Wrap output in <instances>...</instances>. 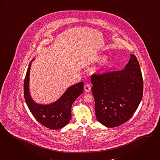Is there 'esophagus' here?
Masks as SVG:
<instances>
[{"label":"esophagus","instance_id":"esophagus-1","mask_svg":"<svg viewBox=\"0 0 160 160\" xmlns=\"http://www.w3.org/2000/svg\"><path fill=\"white\" fill-rule=\"evenodd\" d=\"M84 89L86 92H90V90H91V87H90L89 84H86L84 86Z\"/></svg>","mask_w":160,"mask_h":160}]
</instances>
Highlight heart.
Here are the masks:
<instances>
[{
	"label": "heart",
	"mask_w": 160,
	"mask_h": 160,
	"mask_svg": "<svg viewBox=\"0 0 160 160\" xmlns=\"http://www.w3.org/2000/svg\"><path fill=\"white\" fill-rule=\"evenodd\" d=\"M110 64V60L108 58H104L102 60V66L103 67H107Z\"/></svg>",
	"instance_id": "b5f03b06"
}]
</instances>
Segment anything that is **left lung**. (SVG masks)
Wrapping results in <instances>:
<instances>
[{"mask_svg": "<svg viewBox=\"0 0 160 160\" xmlns=\"http://www.w3.org/2000/svg\"><path fill=\"white\" fill-rule=\"evenodd\" d=\"M91 82L96 118L107 128L117 127L128 122L143 96L142 74L133 54L124 69L94 74Z\"/></svg>", "mask_w": 160, "mask_h": 160, "instance_id": "obj_1", "label": "left lung"}]
</instances>
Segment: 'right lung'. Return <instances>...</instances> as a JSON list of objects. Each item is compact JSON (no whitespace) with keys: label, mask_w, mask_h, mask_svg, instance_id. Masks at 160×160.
<instances>
[{"label":"right lung","mask_w":160,"mask_h":160,"mask_svg":"<svg viewBox=\"0 0 160 160\" xmlns=\"http://www.w3.org/2000/svg\"><path fill=\"white\" fill-rule=\"evenodd\" d=\"M27 71L24 83V95L26 103L34 118L46 128L57 130L64 128L71 118L73 102L83 92V82L69 87L57 101L48 105L38 104L32 100L29 92V80L31 63Z\"/></svg>","instance_id":"obj_1"}]
</instances>
